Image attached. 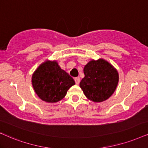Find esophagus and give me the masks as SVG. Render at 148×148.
Listing matches in <instances>:
<instances>
[{"label":"esophagus","instance_id":"1","mask_svg":"<svg viewBox=\"0 0 148 148\" xmlns=\"http://www.w3.org/2000/svg\"><path fill=\"white\" fill-rule=\"evenodd\" d=\"M74 80H75V83L76 85H78V84L80 83V78L79 77H76L74 78Z\"/></svg>","mask_w":148,"mask_h":148}]
</instances>
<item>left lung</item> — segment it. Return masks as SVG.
Here are the masks:
<instances>
[{"mask_svg":"<svg viewBox=\"0 0 148 148\" xmlns=\"http://www.w3.org/2000/svg\"><path fill=\"white\" fill-rule=\"evenodd\" d=\"M85 77L80 87L85 96L93 102L107 100L115 91L119 80L117 70L103 59L89 61L84 68Z\"/></svg>","mask_w":148,"mask_h":148,"instance_id":"8db88e82","label":"left lung"}]
</instances>
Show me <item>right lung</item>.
Masks as SVG:
<instances>
[{
    "label": "right lung",
    "mask_w": 148,
    "mask_h": 148,
    "mask_svg": "<svg viewBox=\"0 0 148 148\" xmlns=\"http://www.w3.org/2000/svg\"><path fill=\"white\" fill-rule=\"evenodd\" d=\"M32 84L35 93L42 100L57 102L64 98L75 82L61 70L57 61H48L40 65L33 74Z\"/></svg>",
    "instance_id": "right-lung-1"
}]
</instances>
